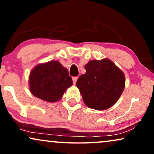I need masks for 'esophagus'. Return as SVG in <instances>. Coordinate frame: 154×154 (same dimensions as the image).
I'll use <instances>...</instances> for the list:
<instances>
[{
    "instance_id": "1",
    "label": "esophagus",
    "mask_w": 154,
    "mask_h": 154,
    "mask_svg": "<svg viewBox=\"0 0 154 154\" xmlns=\"http://www.w3.org/2000/svg\"><path fill=\"white\" fill-rule=\"evenodd\" d=\"M72 80H73V84H75V83H76V81H77V80H78V77H73L72 78Z\"/></svg>"
}]
</instances>
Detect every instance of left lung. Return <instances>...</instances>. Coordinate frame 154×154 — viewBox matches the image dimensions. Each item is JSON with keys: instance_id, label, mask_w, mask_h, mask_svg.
I'll list each match as a JSON object with an SVG mask.
<instances>
[{"instance_id": "left-lung-1", "label": "left lung", "mask_w": 154, "mask_h": 154, "mask_svg": "<svg viewBox=\"0 0 154 154\" xmlns=\"http://www.w3.org/2000/svg\"><path fill=\"white\" fill-rule=\"evenodd\" d=\"M85 74L76 82L86 106L103 111L114 105L125 85L124 73L107 58L90 60L85 64Z\"/></svg>"}]
</instances>
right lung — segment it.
Instances as JSON below:
<instances>
[{
    "label": "right lung",
    "instance_id": "add662e5",
    "mask_svg": "<svg viewBox=\"0 0 154 154\" xmlns=\"http://www.w3.org/2000/svg\"><path fill=\"white\" fill-rule=\"evenodd\" d=\"M29 85L33 96L48 102H56L73 81L67 69L59 61H50L37 64L31 71Z\"/></svg>",
    "mask_w": 154,
    "mask_h": 154
}]
</instances>
